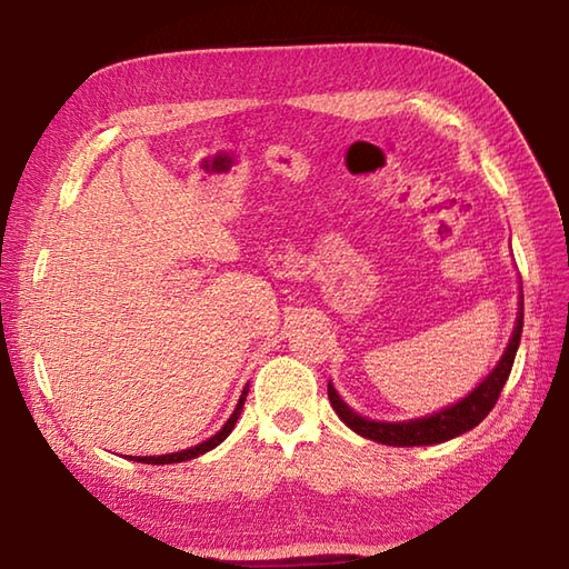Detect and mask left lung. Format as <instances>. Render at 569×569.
<instances>
[{"label": "left lung", "instance_id": "obj_1", "mask_svg": "<svg viewBox=\"0 0 569 569\" xmlns=\"http://www.w3.org/2000/svg\"><path fill=\"white\" fill-rule=\"evenodd\" d=\"M522 319H525V303L519 301L517 326L512 331V339L507 343V351L502 353V359H499L492 373H489V377L481 381L469 397L451 403L447 409L435 411L421 419H409V421H373V419L359 417L349 403H343V399L329 383L331 407L336 413H339V419L346 423V427L353 429L356 435H361L363 439L379 441V445H389V447H429V445H441V441H449L459 435H465V431L475 429L477 423L495 409L499 393H502L505 383L509 379V371H512L519 339H522Z\"/></svg>", "mask_w": 569, "mask_h": 569}]
</instances>
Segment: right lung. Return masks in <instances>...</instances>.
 Returning <instances> with one entry per match:
<instances>
[{
	"instance_id": "obj_1",
	"label": "right lung",
	"mask_w": 569,
	"mask_h": 569,
	"mask_svg": "<svg viewBox=\"0 0 569 569\" xmlns=\"http://www.w3.org/2000/svg\"><path fill=\"white\" fill-rule=\"evenodd\" d=\"M246 397H248V389H243V393H240L238 407H236L233 413H230V419L223 423V429H220L218 435H213L210 439L200 441V445L190 447V449H182V451H172V455H160V457H130V459H132V461H142V465H178V461H188V459H196V457H200V455H206V451L216 449V447L220 445V441H226V437L230 435V431H233L236 421H238V417H240V411H243Z\"/></svg>"
}]
</instances>
